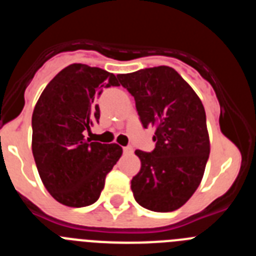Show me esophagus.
Masks as SVG:
<instances>
[{
    "label": "esophagus",
    "mask_w": 256,
    "mask_h": 256,
    "mask_svg": "<svg viewBox=\"0 0 256 256\" xmlns=\"http://www.w3.org/2000/svg\"><path fill=\"white\" fill-rule=\"evenodd\" d=\"M123 151H124V154H126V155H132L133 148H130V146H126V148H123Z\"/></svg>",
    "instance_id": "1"
}]
</instances>
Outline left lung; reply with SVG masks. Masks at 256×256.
I'll return each mask as SVG.
<instances>
[{
    "instance_id": "8db88e82",
    "label": "left lung",
    "mask_w": 256,
    "mask_h": 256,
    "mask_svg": "<svg viewBox=\"0 0 256 256\" xmlns=\"http://www.w3.org/2000/svg\"><path fill=\"white\" fill-rule=\"evenodd\" d=\"M134 97L142 126H155L152 152L136 150L141 169L130 182L144 209H180L198 190L210 154L205 108L191 86L169 66L116 76Z\"/></svg>"
}]
</instances>
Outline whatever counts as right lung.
I'll return each instance as SVG.
<instances>
[{"mask_svg": "<svg viewBox=\"0 0 256 256\" xmlns=\"http://www.w3.org/2000/svg\"><path fill=\"white\" fill-rule=\"evenodd\" d=\"M110 86H119L112 73L72 64L46 86L36 104L32 151L44 187L60 204L83 208L96 202L123 154L119 144L84 137L100 119L97 96Z\"/></svg>", "mask_w": 256, "mask_h": 256, "instance_id": "obj_1", "label": "right lung"}]
</instances>
